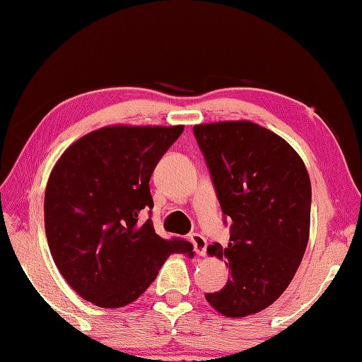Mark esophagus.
I'll use <instances>...</instances> for the list:
<instances>
[{
    "mask_svg": "<svg viewBox=\"0 0 362 362\" xmlns=\"http://www.w3.org/2000/svg\"><path fill=\"white\" fill-rule=\"evenodd\" d=\"M189 241L193 243V247H194V252L197 253L199 257H204L205 255V250H206V240L199 233H193L189 235Z\"/></svg>",
    "mask_w": 362,
    "mask_h": 362,
    "instance_id": "1",
    "label": "esophagus"
}]
</instances>
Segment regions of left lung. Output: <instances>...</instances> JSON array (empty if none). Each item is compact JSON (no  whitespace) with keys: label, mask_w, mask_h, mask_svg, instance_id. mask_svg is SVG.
I'll return each mask as SVG.
<instances>
[{"label":"left lung","mask_w":362,"mask_h":362,"mask_svg":"<svg viewBox=\"0 0 362 362\" xmlns=\"http://www.w3.org/2000/svg\"><path fill=\"white\" fill-rule=\"evenodd\" d=\"M193 130L222 213L232 219L227 247H206L210 257L226 259L230 279L205 298L226 317L250 316L283 294L303 258L310 175L286 140L252 121L205 122Z\"/></svg>","instance_id":"1"}]
</instances>
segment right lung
<instances>
[{"mask_svg": "<svg viewBox=\"0 0 362 362\" xmlns=\"http://www.w3.org/2000/svg\"><path fill=\"white\" fill-rule=\"evenodd\" d=\"M185 126L113 124L68 146L45 189V232L66 283L99 308L135 302L173 253L193 244L166 241L152 221L151 174Z\"/></svg>", "mask_w": 362, "mask_h": 362, "instance_id": "add662e5", "label": "right lung"}]
</instances>
